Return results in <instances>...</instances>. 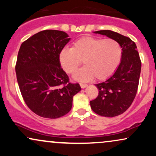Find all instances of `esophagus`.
<instances>
[{"instance_id":"obj_1","label":"esophagus","mask_w":156,"mask_h":156,"mask_svg":"<svg viewBox=\"0 0 156 156\" xmlns=\"http://www.w3.org/2000/svg\"><path fill=\"white\" fill-rule=\"evenodd\" d=\"M80 87H81L82 89H84V88H86V87H87V84H85V83H80Z\"/></svg>"}]
</instances>
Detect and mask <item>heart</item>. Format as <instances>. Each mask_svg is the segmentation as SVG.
Listing matches in <instances>:
<instances>
[{
  "label": "heart",
  "instance_id": "b5f03b06",
  "mask_svg": "<svg viewBox=\"0 0 156 156\" xmlns=\"http://www.w3.org/2000/svg\"><path fill=\"white\" fill-rule=\"evenodd\" d=\"M122 53L120 44L114 39L84 37L74 42L72 48H63L58 59L67 74H73L83 61L85 67L73 76L75 80L85 82L95 78L103 80L117 69Z\"/></svg>",
  "mask_w": 156,
  "mask_h": 156
}]
</instances>
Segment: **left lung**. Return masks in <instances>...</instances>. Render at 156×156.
Segmentation results:
<instances>
[{
    "label": "left lung",
    "mask_w": 156,
    "mask_h": 156,
    "mask_svg": "<svg viewBox=\"0 0 156 156\" xmlns=\"http://www.w3.org/2000/svg\"><path fill=\"white\" fill-rule=\"evenodd\" d=\"M119 42L121 62L114 74L105 81L94 84L99 90L96 99L90 101L92 111L103 117L122 114L133 103L136 94L141 63L135 42L129 37L109 30L94 31Z\"/></svg>",
    "instance_id": "8db88e82"
}]
</instances>
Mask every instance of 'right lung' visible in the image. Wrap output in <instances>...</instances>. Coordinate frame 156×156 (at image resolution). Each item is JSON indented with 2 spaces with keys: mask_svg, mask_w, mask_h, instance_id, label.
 <instances>
[{
  "mask_svg": "<svg viewBox=\"0 0 156 156\" xmlns=\"http://www.w3.org/2000/svg\"><path fill=\"white\" fill-rule=\"evenodd\" d=\"M71 38L64 31L44 30L23 42L15 71L25 103L42 117L56 119L71 110L73 98L81 90L71 83L58 59Z\"/></svg>",
  "mask_w": 156,
  "mask_h": 156,
  "instance_id": "1",
  "label": "right lung"
}]
</instances>
